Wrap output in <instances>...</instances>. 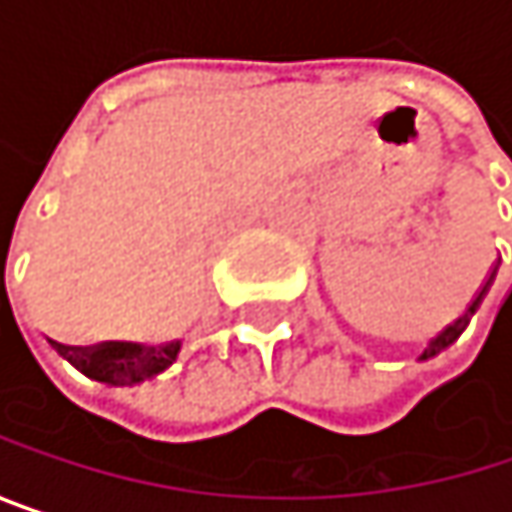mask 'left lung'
Masks as SVG:
<instances>
[{
    "label": "left lung",
    "mask_w": 512,
    "mask_h": 512,
    "mask_svg": "<svg viewBox=\"0 0 512 512\" xmlns=\"http://www.w3.org/2000/svg\"><path fill=\"white\" fill-rule=\"evenodd\" d=\"M495 272H498V266H495V269L489 272V278H486V284H483V287H480V293H477V296L471 299V305L465 308V314H462L460 320H454V323H451L448 329H442V332H439V335H436V338H433V341H430V344L424 347V353L418 356V361H427V358H436V356H439V353H442V350H448V347H451V344H454V341L460 338L462 332H465V326L471 323V317H474V311L480 308V302H483V296L489 293V287H492V281H495Z\"/></svg>",
    "instance_id": "left-lung-1"
}]
</instances>
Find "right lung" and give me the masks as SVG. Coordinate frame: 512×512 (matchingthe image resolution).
I'll return each mask as SVG.
<instances>
[{
    "mask_svg": "<svg viewBox=\"0 0 512 512\" xmlns=\"http://www.w3.org/2000/svg\"><path fill=\"white\" fill-rule=\"evenodd\" d=\"M52 347L79 373L106 385H139L145 379H154L162 370H168L180 353V341H171L162 347H142V344H124V341H109L97 347H64L52 341Z\"/></svg>",
    "mask_w": 512,
    "mask_h": 512,
    "instance_id": "1",
    "label": "right lung"
}]
</instances>
